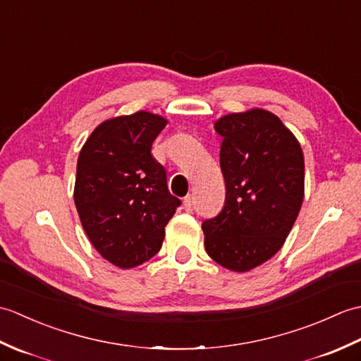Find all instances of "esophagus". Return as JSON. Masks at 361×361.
Returning a JSON list of instances; mask_svg holds the SVG:
<instances>
[{
    "instance_id": "obj_1",
    "label": "esophagus",
    "mask_w": 361,
    "mask_h": 361,
    "mask_svg": "<svg viewBox=\"0 0 361 361\" xmlns=\"http://www.w3.org/2000/svg\"><path fill=\"white\" fill-rule=\"evenodd\" d=\"M183 206H185L186 211H192V206H194V198L188 195L185 200H183Z\"/></svg>"
}]
</instances>
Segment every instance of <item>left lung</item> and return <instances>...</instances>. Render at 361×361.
I'll list each match as a JSON object with an SVG mask.
<instances>
[{
  "instance_id": "8db88e82",
  "label": "left lung",
  "mask_w": 361,
  "mask_h": 361,
  "mask_svg": "<svg viewBox=\"0 0 361 361\" xmlns=\"http://www.w3.org/2000/svg\"><path fill=\"white\" fill-rule=\"evenodd\" d=\"M220 167L226 197L203 221L209 257L233 271L267 262L286 242L304 198V155L276 114L255 109L220 118Z\"/></svg>"
}]
</instances>
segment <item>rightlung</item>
I'll use <instances>...</instances> for the list:
<instances>
[{
    "label": "right lung",
    "mask_w": 361,
    "mask_h": 361,
    "mask_svg": "<svg viewBox=\"0 0 361 361\" xmlns=\"http://www.w3.org/2000/svg\"><path fill=\"white\" fill-rule=\"evenodd\" d=\"M166 124L149 111L113 118L99 124L80 150L75 208L99 255L119 268L157 255L181 204L169 192L166 169L152 155Z\"/></svg>",
    "instance_id": "add662e5"
}]
</instances>
